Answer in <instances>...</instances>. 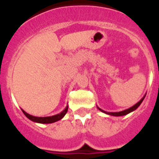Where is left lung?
<instances>
[{
	"instance_id": "1",
	"label": "left lung",
	"mask_w": 159,
	"mask_h": 159,
	"mask_svg": "<svg viewBox=\"0 0 159 159\" xmlns=\"http://www.w3.org/2000/svg\"><path fill=\"white\" fill-rule=\"evenodd\" d=\"M146 95H144V97L142 98V99L139 101V102H137L135 105H134L133 106H131L130 108L129 109H126V110H125V111H119V112H107V111H103V110H102L101 108H99L98 106H97V108L99 109L100 111H102V112H103V113L105 114H107V115H109V116H125V115H128L129 113H130V112H132V111H135L136 109L138 108L139 106H140V104L142 103V102L143 101V99H144V97H145Z\"/></svg>"
}]
</instances>
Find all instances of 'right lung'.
<instances>
[{"label": "right lung", "mask_w": 159, "mask_h": 159, "mask_svg": "<svg viewBox=\"0 0 159 159\" xmlns=\"http://www.w3.org/2000/svg\"><path fill=\"white\" fill-rule=\"evenodd\" d=\"M21 110H22V109H21ZM67 110H68V106H66V108H65L61 113L57 114V115H55V116H47V117H37V116H31L30 114L26 113L24 110H22V111H23V113L25 114V116L27 118L30 119V120L34 121V122L40 124H51L54 123L56 121L60 120L61 119L63 118L65 115H66V113L67 112Z\"/></svg>", "instance_id": "1"}]
</instances>
